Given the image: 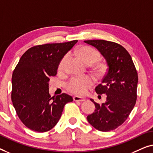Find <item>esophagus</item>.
Instances as JSON below:
<instances>
[{"mask_svg":"<svg viewBox=\"0 0 153 153\" xmlns=\"http://www.w3.org/2000/svg\"><path fill=\"white\" fill-rule=\"evenodd\" d=\"M74 100L76 101V102H83V101L85 100V98L83 97H81V96H75L74 97Z\"/></svg>","mask_w":153,"mask_h":153,"instance_id":"obj_1","label":"esophagus"}]
</instances>
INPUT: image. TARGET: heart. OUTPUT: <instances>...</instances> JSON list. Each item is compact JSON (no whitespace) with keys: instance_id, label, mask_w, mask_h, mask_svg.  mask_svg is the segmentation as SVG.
<instances>
[{"instance_id":"b5f03b06","label":"heart","mask_w":153,"mask_h":153,"mask_svg":"<svg viewBox=\"0 0 153 153\" xmlns=\"http://www.w3.org/2000/svg\"><path fill=\"white\" fill-rule=\"evenodd\" d=\"M77 54L82 61L87 65H91L98 61L100 58V53L98 51L91 47L81 46L77 51ZM67 58V55H64L60 60L58 70L62 71L64 68V63ZM94 80L91 77L86 76L82 77H74L66 84V88L72 93L83 95L87 93L88 89L94 85Z\"/></svg>"}]
</instances>
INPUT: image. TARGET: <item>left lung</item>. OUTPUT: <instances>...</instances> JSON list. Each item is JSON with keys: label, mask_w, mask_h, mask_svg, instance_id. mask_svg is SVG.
I'll return each instance as SVG.
<instances>
[{"label": "left lung", "mask_w": 153, "mask_h": 153, "mask_svg": "<svg viewBox=\"0 0 153 153\" xmlns=\"http://www.w3.org/2000/svg\"><path fill=\"white\" fill-rule=\"evenodd\" d=\"M86 44L97 49L106 60L107 70L101 84L96 87L99 95L105 94L102 105L94 102V113L87 120L102 132L115 130L128 119L137 100L138 75L130 55L121 45L105 40H87Z\"/></svg>", "instance_id": "obj_1"}]
</instances>
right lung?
<instances>
[{
  "label": "right lung",
  "instance_id": "1",
  "mask_svg": "<svg viewBox=\"0 0 153 153\" xmlns=\"http://www.w3.org/2000/svg\"><path fill=\"white\" fill-rule=\"evenodd\" d=\"M77 40L32 47L25 52L12 77V101L17 115L27 128L45 132L54 127L64 107L72 102L66 94L51 97L50 77L55 76L60 60Z\"/></svg>",
  "mask_w": 153,
  "mask_h": 153
}]
</instances>
